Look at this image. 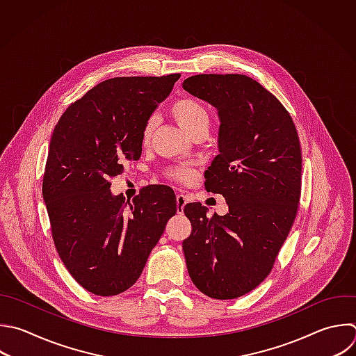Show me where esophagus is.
Here are the masks:
<instances>
[{
  "instance_id": "34e87169",
  "label": "esophagus",
  "mask_w": 356,
  "mask_h": 356,
  "mask_svg": "<svg viewBox=\"0 0 356 356\" xmlns=\"http://www.w3.org/2000/svg\"><path fill=\"white\" fill-rule=\"evenodd\" d=\"M186 202H188V199H186V196L184 193H178L177 195V211L179 214L184 211V206L186 204Z\"/></svg>"
}]
</instances>
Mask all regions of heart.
Here are the masks:
<instances>
[{
    "label": "heart",
    "mask_w": 356,
    "mask_h": 356,
    "mask_svg": "<svg viewBox=\"0 0 356 356\" xmlns=\"http://www.w3.org/2000/svg\"><path fill=\"white\" fill-rule=\"evenodd\" d=\"M170 110L174 118L177 120V122L191 136L200 129H207L210 125L209 110L196 99H192V97L177 99L171 104ZM156 127H157L156 115H149L143 122V127L140 131V142L143 146L149 145ZM165 177L182 184H189L193 179L195 172L191 167H186V165H172L165 170Z\"/></svg>",
    "instance_id": "1"
}]
</instances>
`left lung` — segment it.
I'll use <instances>...</instances> for the list:
<instances>
[{"instance_id": "1", "label": "left lung", "mask_w": 356, "mask_h": 356, "mask_svg": "<svg viewBox=\"0 0 356 356\" xmlns=\"http://www.w3.org/2000/svg\"><path fill=\"white\" fill-rule=\"evenodd\" d=\"M184 89L218 110V149L204 188L220 193L228 213L207 217L188 203L192 224L182 248L192 282L214 299L254 289L271 271L295 221L302 185V152L295 124L259 82L238 74H202Z\"/></svg>"}]
</instances>
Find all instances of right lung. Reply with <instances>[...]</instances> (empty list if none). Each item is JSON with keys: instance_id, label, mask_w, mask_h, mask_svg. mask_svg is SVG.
<instances>
[{"instance_id": "obj_1", "label": "right lung", "mask_w": 356, "mask_h": 356, "mask_svg": "<svg viewBox=\"0 0 356 356\" xmlns=\"http://www.w3.org/2000/svg\"><path fill=\"white\" fill-rule=\"evenodd\" d=\"M179 78L107 79L71 103L51 135L43 199L53 241L70 274L95 295L132 286L177 213L164 185L140 189L131 203L110 186L128 160H139L143 122Z\"/></svg>"}]
</instances>
